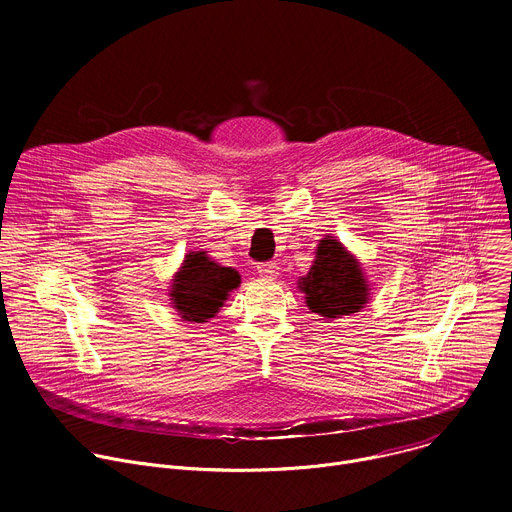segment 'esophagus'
<instances>
[{"mask_svg":"<svg viewBox=\"0 0 512 512\" xmlns=\"http://www.w3.org/2000/svg\"><path fill=\"white\" fill-rule=\"evenodd\" d=\"M257 271H259V275H263V277H275V275L279 273V265H277L275 261L259 263V265H257Z\"/></svg>","mask_w":512,"mask_h":512,"instance_id":"obj_1","label":"esophagus"}]
</instances>
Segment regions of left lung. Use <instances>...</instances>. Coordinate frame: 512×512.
I'll use <instances>...</instances> for the list:
<instances>
[{"mask_svg": "<svg viewBox=\"0 0 512 512\" xmlns=\"http://www.w3.org/2000/svg\"><path fill=\"white\" fill-rule=\"evenodd\" d=\"M300 289L314 314L340 318L358 312L369 298V287L356 259L336 241H320L310 273L302 277Z\"/></svg>", "mask_w": 512, "mask_h": 512, "instance_id": "left-lung-1", "label": "left lung"}]
</instances>
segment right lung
Instances as JSON below:
<instances>
[{
  "instance_id": "add662e5",
  "label": "right lung",
  "mask_w": 512,
  "mask_h": 512,
  "mask_svg": "<svg viewBox=\"0 0 512 512\" xmlns=\"http://www.w3.org/2000/svg\"><path fill=\"white\" fill-rule=\"evenodd\" d=\"M241 283L231 267L210 261L204 251L190 253L172 285V302L188 322H206L221 308L229 291Z\"/></svg>"
}]
</instances>
